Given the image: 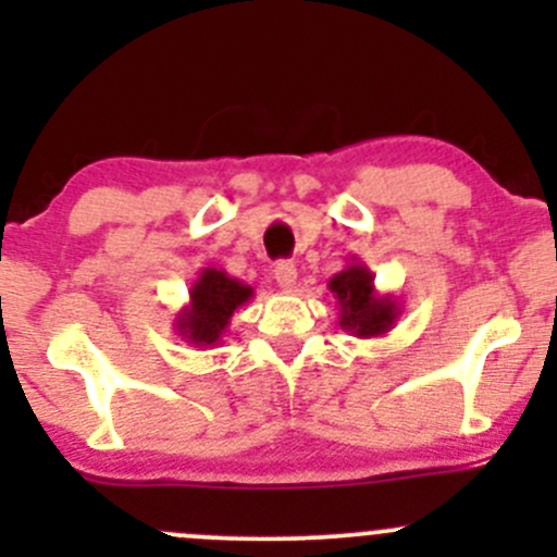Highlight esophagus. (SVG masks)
<instances>
[{"instance_id":"1","label":"esophagus","mask_w":557,"mask_h":557,"mask_svg":"<svg viewBox=\"0 0 557 557\" xmlns=\"http://www.w3.org/2000/svg\"><path fill=\"white\" fill-rule=\"evenodd\" d=\"M296 263L290 261H280L277 267H274V280H277V285L283 290H294L296 288Z\"/></svg>"}]
</instances>
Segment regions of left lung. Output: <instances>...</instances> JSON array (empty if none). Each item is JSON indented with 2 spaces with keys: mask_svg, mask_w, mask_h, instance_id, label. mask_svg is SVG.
<instances>
[{
  "mask_svg": "<svg viewBox=\"0 0 557 557\" xmlns=\"http://www.w3.org/2000/svg\"><path fill=\"white\" fill-rule=\"evenodd\" d=\"M329 290L339 307V325L361 339L387 334L401 314L396 296L380 294L374 288L372 269L356 256L329 280Z\"/></svg>",
  "mask_w": 557,
  "mask_h": 557,
  "instance_id": "obj_1",
  "label": "left lung"
}]
</instances>
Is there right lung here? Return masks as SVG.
Here are the masks:
<instances>
[{"instance_id": "add662e5", "label": "right lung", "mask_w": 557, "mask_h": 557, "mask_svg": "<svg viewBox=\"0 0 557 557\" xmlns=\"http://www.w3.org/2000/svg\"><path fill=\"white\" fill-rule=\"evenodd\" d=\"M252 299V288L223 269L205 267L188 290V305L174 318L180 339L194 347L221 345L234 312Z\"/></svg>"}]
</instances>
